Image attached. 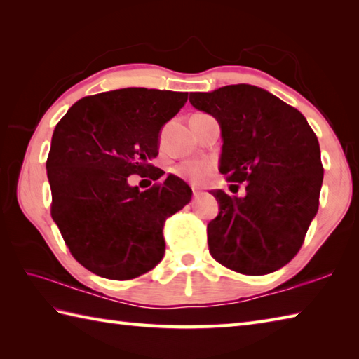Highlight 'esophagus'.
I'll return each mask as SVG.
<instances>
[{
	"mask_svg": "<svg viewBox=\"0 0 359 359\" xmlns=\"http://www.w3.org/2000/svg\"><path fill=\"white\" fill-rule=\"evenodd\" d=\"M201 194H202V193L199 191V189H197V188H193V196H194V197H199Z\"/></svg>",
	"mask_w": 359,
	"mask_h": 359,
	"instance_id": "1",
	"label": "esophagus"
}]
</instances>
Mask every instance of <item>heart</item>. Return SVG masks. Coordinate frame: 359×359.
I'll return each mask as SVG.
<instances>
[{
	"label": "heart",
	"mask_w": 359,
	"mask_h": 359,
	"mask_svg": "<svg viewBox=\"0 0 359 359\" xmlns=\"http://www.w3.org/2000/svg\"><path fill=\"white\" fill-rule=\"evenodd\" d=\"M210 172L211 165L205 162V160H191V162H185L177 168V174L184 179L193 182V184H201Z\"/></svg>",
	"instance_id": "heart-1"
}]
</instances>
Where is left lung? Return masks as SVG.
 <instances>
[{"label": "left lung", "mask_w": 359, "mask_h": 359, "mask_svg": "<svg viewBox=\"0 0 359 359\" xmlns=\"http://www.w3.org/2000/svg\"><path fill=\"white\" fill-rule=\"evenodd\" d=\"M189 103L220 123V172L247 184L245 197L212 191L220 211L207 226L211 256L248 276L279 270L318 212L324 168L316 134L299 111L257 86L193 93Z\"/></svg>", "instance_id": "8db88e82"}]
</instances>
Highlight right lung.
Returning a JSON list of instances; mask_svg holds the SVG:
<instances>
[{
	"instance_id": "1",
	"label": "right lung",
	"mask_w": 359,
	"mask_h": 359,
	"mask_svg": "<svg viewBox=\"0 0 359 359\" xmlns=\"http://www.w3.org/2000/svg\"><path fill=\"white\" fill-rule=\"evenodd\" d=\"M188 93L126 88L88 95L58 121L46 162L50 215L77 261L98 276L134 279L165 255V220L191 201L170 174L140 191L129 175L158 180V133Z\"/></svg>"
}]
</instances>
